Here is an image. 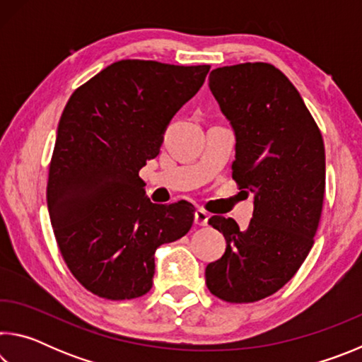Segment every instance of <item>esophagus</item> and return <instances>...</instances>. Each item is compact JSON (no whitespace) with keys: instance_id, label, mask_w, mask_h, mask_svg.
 Wrapping results in <instances>:
<instances>
[{"instance_id":"1","label":"esophagus","mask_w":362,"mask_h":362,"mask_svg":"<svg viewBox=\"0 0 362 362\" xmlns=\"http://www.w3.org/2000/svg\"><path fill=\"white\" fill-rule=\"evenodd\" d=\"M207 220H209V214L203 209H196L194 212V223L204 226L207 225Z\"/></svg>"}]
</instances>
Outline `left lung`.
<instances>
[{"instance_id": "8db88e82", "label": "left lung", "mask_w": 362, "mask_h": 362, "mask_svg": "<svg viewBox=\"0 0 362 362\" xmlns=\"http://www.w3.org/2000/svg\"><path fill=\"white\" fill-rule=\"evenodd\" d=\"M209 88L235 132L233 179L252 193L254 212L246 230L233 218H209L226 249L206 267V284L225 302L250 303L278 292L313 247L326 153L313 116L276 66H222L211 71Z\"/></svg>"}]
</instances>
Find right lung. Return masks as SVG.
<instances>
[{
	"instance_id": "1",
	"label": "right lung",
	"mask_w": 362,
	"mask_h": 362,
	"mask_svg": "<svg viewBox=\"0 0 362 362\" xmlns=\"http://www.w3.org/2000/svg\"><path fill=\"white\" fill-rule=\"evenodd\" d=\"M209 69L119 60L66 102L49 166L47 209L66 267L95 296H145L156 249L192 228L194 207L151 203L139 170L158 156L170 119Z\"/></svg>"
}]
</instances>
